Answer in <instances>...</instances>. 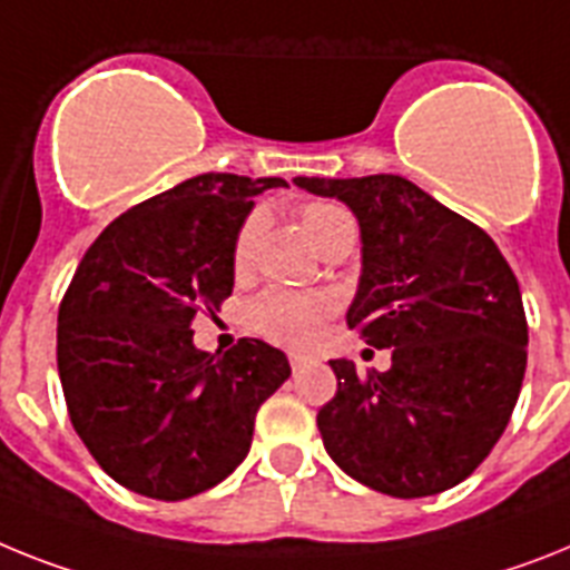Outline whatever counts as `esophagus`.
<instances>
[{
  "label": "esophagus",
  "instance_id": "34e87169",
  "mask_svg": "<svg viewBox=\"0 0 570 570\" xmlns=\"http://www.w3.org/2000/svg\"><path fill=\"white\" fill-rule=\"evenodd\" d=\"M307 362H309V356H304V353H289V365H293L295 374H298L301 367L307 365Z\"/></svg>",
  "mask_w": 570,
  "mask_h": 570
}]
</instances>
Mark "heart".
<instances>
[{
    "label": "heart",
    "mask_w": 570,
    "mask_h": 570,
    "mask_svg": "<svg viewBox=\"0 0 570 570\" xmlns=\"http://www.w3.org/2000/svg\"><path fill=\"white\" fill-rule=\"evenodd\" d=\"M351 223V217L330 203H307L298 208V226L315 248H322L330 234L338 226ZM257 237H261V217L243 219V226L234 234L232 246V269L234 275H246L255 257ZM336 313V298L327 293H263L261 298L252 301V307L246 313V324L252 333L269 338L275 344H286V347H307L318 333L322 324L330 315Z\"/></svg>",
    "instance_id": "obj_1"
}]
</instances>
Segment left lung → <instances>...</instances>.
<instances>
[{
	"mask_svg": "<svg viewBox=\"0 0 570 570\" xmlns=\"http://www.w3.org/2000/svg\"><path fill=\"white\" fill-rule=\"evenodd\" d=\"M295 185L356 214L362 277L347 327L391 351L385 374L330 362L338 389L315 417L327 455L394 499L461 484L504 434L528 367L510 263L484 228L403 176Z\"/></svg>",
	"mask_w": 570,
	"mask_h": 570,
	"instance_id": "8db88e82",
	"label": "left lung"
}]
</instances>
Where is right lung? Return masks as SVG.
Returning <instances> with one entry per match:
<instances>
[{
	"label": "right lung",
	"instance_id": "1",
	"mask_svg": "<svg viewBox=\"0 0 570 570\" xmlns=\"http://www.w3.org/2000/svg\"><path fill=\"white\" fill-rule=\"evenodd\" d=\"M286 185L203 174L132 205L86 248L57 313V371L78 438L127 490L181 501L248 455L255 417L289 376L261 338L196 351L194 322L232 295L234 234Z\"/></svg>",
	"mask_w": 570,
	"mask_h": 570
}]
</instances>
